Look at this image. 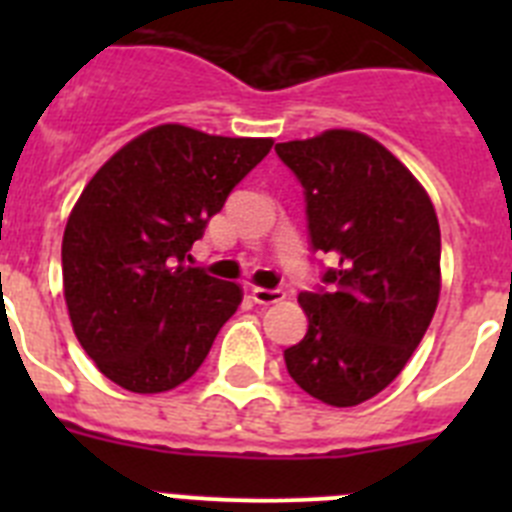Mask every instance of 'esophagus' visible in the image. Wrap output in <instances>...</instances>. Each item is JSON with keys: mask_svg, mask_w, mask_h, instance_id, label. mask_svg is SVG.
<instances>
[{"mask_svg": "<svg viewBox=\"0 0 512 512\" xmlns=\"http://www.w3.org/2000/svg\"><path fill=\"white\" fill-rule=\"evenodd\" d=\"M251 297L256 305H274V302L284 300L282 289H264V287H253Z\"/></svg>", "mask_w": 512, "mask_h": 512, "instance_id": "obj_1", "label": "esophagus"}]
</instances>
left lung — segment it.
I'll use <instances>...</instances> for the list:
<instances>
[{"label": "left lung", "instance_id": "left-lung-1", "mask_svg": "<svg viewBox=\"0 0 512 512\" xmlns=\"http://www.w3.org/2000/svg\"><path fill=\"white\" fill-rule=\"evenodd\" d=\"M305 189L312 251L330 253L315 292H300L307 333L284 351L307 395L354 408L405 369L441 292V230L431 197L382 143L356 130L277 143Z\"/></svg>", "mask_w": 512, "mask_h": 512}]
</instances>
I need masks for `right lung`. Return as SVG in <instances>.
<instances>
[{
  "label": "right lung",
  "instance_id": "right-lung-1",
  "mask_svg": "<svg viewBox=\"0 0 512 512\" xmlns=\"http://www.w3.org/2000/svg\"><path fill=\"white\" fill-rule=\"evenodd\" d=\"M271 146V138L158 125L84 187L63 230V297L104 377L153 395L200 369L243 295L184 259Z\"/></svg>",
  "mask_w": 512,
  "mask_h": 512
}]
</instances>
